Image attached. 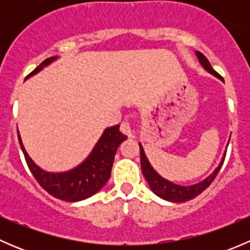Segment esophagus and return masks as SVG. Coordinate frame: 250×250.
I'll return each mask as SVG.
<instances>
[{"label":"esophagus","instance_id":"esophagus-1","mask_svg":"<svg viewBox=\"0 0 250 250\" xmlns=\"http://www.w3.org/2000/svg\"><path fill=\"white\" fill-rule=\"evenodd\" d=\"M121 132L123 133L127 137L132 138L133 137V129H132V125H130L128 121H125V122L121 123Z\"/></svg>","mask_w":250,"mask_h":250}]
</instances>
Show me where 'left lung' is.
Masks as SVG:
<instances>
[{
    "mask_svg": "<svg viewBox=\"0 0 250 250\" xmlns=\"http://www.w3.org/2000/svg\"><path fill=\"white\" fill-rule=\"evenodd\" d=\"M196 54H197L198 60H200V62L202 64V66L207 70V71H209L211 75H214V76H216L218 78H220L221 81H224V78L221 77L220 75H219L218 72L213 69V67H211L210 62H208V59L204 57L202 53L196 52ZM139 147H140L141 170H143L144 176H145V179L147 180L151 190H152L156 195L160 196L161 198H163V200H167V201H170V202H176V203L186 202V201L192 200V198L197 197L200 193H202L203 191L206 190V188H208L211 183H213V180L215 179V176L218 175L219 170H220V168H221V166H223L224 160H225V156H226V153H225L223 157V160H221L220 165H219V167L214 170L213 174H210L208 178L204 179L203 181H201V183L195 184V185H191V186H180V185H176V184H173V183H170V181L166 180V179H163L157 172H155V169L151 167L150 162H148L147 158H146L145 152H144V148H143V146H141V144H139Z\"/></svg>",
    "mask_w": 250,
    "mask_h": 250,
    "instance_id": "left-lung-1",
    "label": "left lung"
}]
</instances>
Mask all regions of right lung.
<instances>
[{"label":"right lung","instance_id":"1","mask_svg":"<svg viewBox=\"0 0 250 250\" xmlns=\"http://www.w3.org/2000/svg\"><path fill=\"white\" fill-rule=\"evenodd\" d=\"M57 57L48 58L29 76L41 71L43 66L50 64ZM18 139L27 167L41 188H43L49 195L58 200L77 202L97 193L106 184L111 175V168H112L116 151L118 146L127 139V137L120 132V125L107 128L104 130L102 138L94 146L87 160L81 163L78 167L65 173H48L37 167L24 148L19 133H18Z\"/></svg>","mask_w":250,"mask_h":250}]
</instances>
